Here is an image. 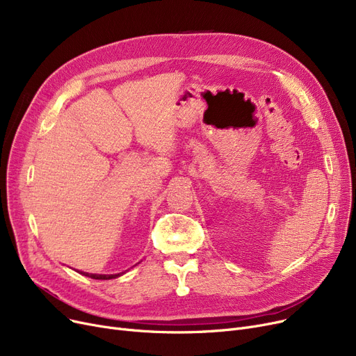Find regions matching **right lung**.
Wrapping results in <instances>:
<instances>
[{"instance_id": "obj_1", "label": "right lung", "mask_w": 356, "mask_h": 356, "mask_svg": "<svg viewBox=\"0 0 356 356\" xmlns=\"http://www.w3.org/2000/svg\"><path fill=\"white\" fill-rule=\"evenodd\" d=\"M83 275L86 277H90V278H95V280H111V278H117L120 277L121 274H89V273H82Z\"/></svg>"}]
</instances>
